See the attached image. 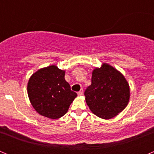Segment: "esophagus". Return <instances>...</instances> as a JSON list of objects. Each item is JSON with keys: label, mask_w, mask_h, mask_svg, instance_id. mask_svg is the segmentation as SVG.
Wrapping results in <instances>:
<instances>
[{"label": "esophagus", "mask_w": 154, "mask_h": 154, "mask_svg": "<svg viewBox=\"0 0 154 154\" xmlns=\"http://www.w3.org/2000/svg\"><path fill=\"white\" fill-rule=\"evenodd\" d=\"M82 94H83V90H82V89H81V90H80L79 92H78V95H79V96H82Z\"/></svg>", "instance_id": "obj_1"}]
</instances>
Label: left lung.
I'll use <instances>...</instances> for the list:
<instances>
[{
  "label": "left lung",
  "instance_id": "1",
  "mask_svg": "<svg viewBox=\"0 0 154 154\" xmlns=\"http://www.w3.org/2000/svg\"><path fill=\"white\" fill-rule=\"evenodd\" d=\"M85 102L99 118L115 117L130 100V85L123 75L107 63L92 71V84L85 91Z\"/></svg>",
  "mask_w": 154,
  "mask_h": 154
}]
</instances>
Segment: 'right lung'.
<instances>
[{
    "label": "right lung",
    "mask_w": 154,
    "mask_h": 154,
    "mask_svg": "<svg viewBox=\"0 0 154 154\" xmlns=\"http://www.w3.org/2000/svg\"><path fill=\"white\" fill-rule=\"evenodd\" d=\"M65 74V71L56 65H50L40 69L30 77L28 98L38 113L55 119L68 112L77 94L71 90Z\"/></svg>",
    "instance_id": "obj_1"
}]
</instances>
